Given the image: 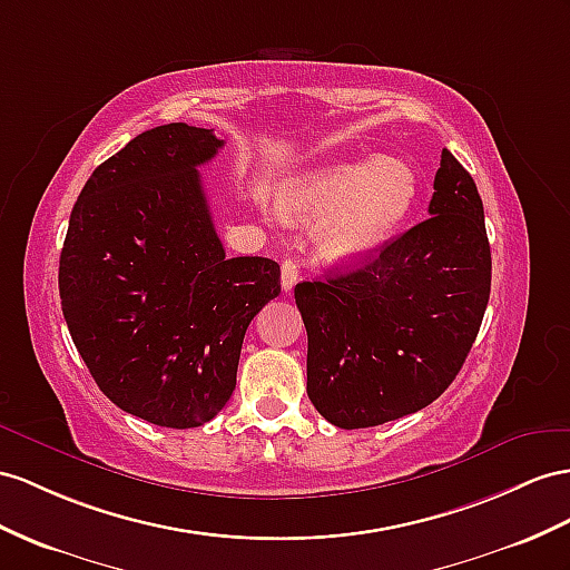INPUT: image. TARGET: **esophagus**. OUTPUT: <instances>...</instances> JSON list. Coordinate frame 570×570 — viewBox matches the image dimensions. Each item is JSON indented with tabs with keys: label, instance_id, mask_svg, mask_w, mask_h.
I'll return each instance as SVG.
<instances>
[{
	"label": "esophagus",
	"instance_id": "1",
	"mask_svg": "<svg viewBox=\"0 0 570 570\" xmlns=\"http://www.w3.org/2000/svg\"><path fill=\"white\" fill-rule=\"evenodd\" d=\"M298 276H301L298 262L296 259H284V265H282V286H284V291L294 288L296 282H298Z\"/></svg>",
	"mask_w": 570,
	"mask_h": 570
}]
</instances>
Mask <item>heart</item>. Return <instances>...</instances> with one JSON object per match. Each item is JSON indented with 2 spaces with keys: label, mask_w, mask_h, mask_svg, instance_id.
<instances>
[{
  "label": "heart",
  "mask_w": 570,
  "mask_h": 570,
  "mask_svg": "<svg viewBox=\"0 0 570 570\" xmlns=\"http://www.w3.org/2000/svg\"><path fill=\"white\" fill-rule=\"evenodd\" d=\"M419 197V175L402 158L334 160L288 175L274 193L279 214L315 222V245L332 262H356L395 233Z\"/></svg>",
  "instance_id": "obj_1"
}]
</instances>
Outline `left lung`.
<instances>
[{"instance_id": "8db88e82", "label": "left lung", "mask_w": 570, "mask_h": 570, "mask_svg": "<svg viewBox=\"0 0 570 570\" xmlns=\"http://www.w3.org/2000/svg\"><path fill=\"white\" fill-rule=\"evenodd\" d=\"M429 218L363 267L301 282L308 397L330 424L368 429L424 410L455 381L484 320L491 247L472 175L448 149Z\"/></svg>"}]
</instances>
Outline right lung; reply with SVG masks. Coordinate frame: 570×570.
Segmentation results:
<instances>
[{
	"mask_svg": "<svg viewBox=\"0 0 570 570\" xmlns=\"http://www.w3.org/2000/svg\"><path fill=\"white\" fill-rule=\"evenodd\" d=\"M224 146L170 122L100 164L71 209L62 313L77 352L122 412L207 424L236 390L245 330L282 294L267 257H226L197 166Z\"/></svg>",
	"mask_w": 570,
	"mask_h": 570,
	"instance_id": "right-lung-1",
	"label": "right lung"
}]
</instances>
